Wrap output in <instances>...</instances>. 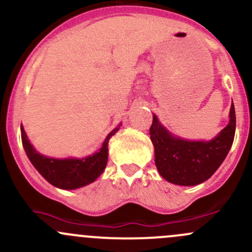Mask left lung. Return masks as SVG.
Returning a JSON list of instances; mask_svg holds the SVG:
<instances>
[{
	"mask_svg": "<svg viewBox=\"0 0 252 252\" xmlns=\"http://www.w3.org/2000/svg\"><path fill=\"white\" fill-rule=\"evenodd\" d=\"M229 123L210 141H186L171 136L156 116L150 135L155 146L156 166L166 181L194 186L206 181L219 169L231 150L235 134V110L231 106Z\"/></svg>",
	"mask_w": 252,
	"mask_h": 252,
	"instance_id": "obj_1",
	"label": "left lung"
}]
</instances>
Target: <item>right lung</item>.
<instances>
[{
	"label": "right lung",
	"instance_id": "obj_1",
	"mask_svg": "<svg viewBox=\"0 0 252 252\" xmlns=\"http://www.w3.org/2000/svg\"><path fill=\"white\" fill-rule=\"evenodd\" d=\"M119 124L105 139L99 152L82 159H54L39 155L28 140L23 126H20L23 146L32 165L53 186L62 189H75L94 182L106 168L108 158V140L121 128Z\"/></svg>",
	"mask_w": 252,
	"mask_h": 252
}]
</instances>
